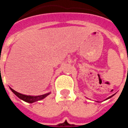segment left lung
<instances>
[{"label": "left lung", "mask_w": 128, "mask_h": 128, "mask_svg": "<svg viewBox=\"0 0 128 128\" xmlns=\"http://www.w3.org/2000/svg\"><path fill=\"white\" fill-rule=\"evenodd\" d=\"M112 96H114V94H113V95H112V96H109V97H108V98H107V99H110V98H111V97H112Z\"/></svg>", "instance_id": "8db88e82"}]
</instances>
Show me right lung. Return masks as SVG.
Masks as SVG:
<instances>
[{"label":"right lung","mask_w":128,"mask_h":128,"mask_svg":"<svg viewBox=\"0 0 128 128\" xmlns=\"http://www.w3.org/2000/svg\"><path fill=\"white\" fill-rule=\"evenodd\" d=\"M11 90L14 93V94L18 96V98H20L22 100H23L24 102H27V103H30V104H32L34 102H38V101H40V100H42V99H44L45 97L46 96H48V94H50V92H48V93H46L44 94H42V95H39V96H30V95H25V94H20L18 92L15 91L14 89H12V88H10Z\"/></svg>","instance_id":"1"}]
</instances>
